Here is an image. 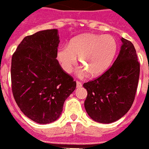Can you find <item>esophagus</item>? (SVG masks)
I'll return each mask as SVG.
<instances>
[{
    "label": "esophagus",
    "mask_w": 149,
    "mask_h": 149,
    "mask_svg": "<svg viewBox=\"0 0 149 149\" xmlns=\"http://www.w3.org/2000/svg\"><path fill=\"white\" fill-rule=\"evenodd\" d=\"M81 86H82V84L80 82V81H76V86H77V88H79V87H81Z\"/></svg>",
    "instance_id": "34e87169"
}]
</instances>
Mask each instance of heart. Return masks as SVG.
<instances>
[{"instance_id":"1","label":"heart","mask_w":149,"mask_h":149,"mask_svg":"<svg viewBox=\"0 0 149 149\" xmlns=\"http://www.w3.org/2000/svg\"><path fill=\"white\" fill-rule=\"evenodd\" d=\"M117 48L116 41L111 35L88 33L73 39L68 46L60 47L57 60L63 70L70 73L79 58L80 65L89 75L97 77L109 68Z\"/></svg>"}]
</instances>
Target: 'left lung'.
Instances as JSON below:
<instances>
[{"label": "left lung", "mask_w": 149, "mask_h": 149, "mask_svg": "<svg viewBox=\"0 0 149 149\" xmlns=\"http://www.w3.org/2000/svg\"><path fill=\"white\" fill-rule=\"evenodd\" d=\"M120 52L102 75L83 84L87 90L84 105L94 121L111 123L121 118L134 103L139 80L140 63L134 45L122 38Z\"/></svg>", "instance_id": "8db88e82"}]
</instances>
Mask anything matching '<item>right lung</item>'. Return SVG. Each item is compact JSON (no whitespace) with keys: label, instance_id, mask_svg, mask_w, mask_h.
<instances>
[{"label":"right lung","instance_id":"obj_1","mask_svg":"<svg viewBox=\"0 0 149 149\" xmlns=\"http://www.w3.org/2000/svg\"><path fill=\"white\" fill-rule=\"evenodd\" d=\"M56 29L25 37L12 55L11 79L13 97L20 110L37 123L56 121L76 81L61 68Z\"/></svg>","mask_w":149,"mask_h":149}]
</instances>
